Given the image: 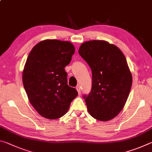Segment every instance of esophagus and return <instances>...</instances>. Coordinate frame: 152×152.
Wrapping results in <instances>:
<instances>
[{"label": "esophagus", "mask_w": 152, "mask_h": 152, "mask_svg": "<svg viewBox=\"0 0 152 152\" xmlns=\"http://www.w3.org/2000/svg\"><path fill=\"white\" fill-rule=\"evenodd\" d=\"M76 89L77 90V91H78V94H80V93H81V91H80V86H79V85H78V86H77L76 87Z\"/></svg>", "instance_id": "obj_1"}]
</instances>
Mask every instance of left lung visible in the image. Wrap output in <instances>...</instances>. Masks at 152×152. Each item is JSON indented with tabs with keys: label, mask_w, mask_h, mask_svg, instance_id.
Listing matches in <instances>:
<instances>
[{
	"label": "left lung",
	"mask_w": 152,
	"mask_h": 152,
	"mask_svg": "<svg viewBox=\"0 0 152 152\" xmlns=\"http://www.w3.org/2000/svg\"><path fill=\"white\" fill-rule=\"evenodd\" d=\"M79 54L91 67V91L83 95L91 116L107 121L121 111L132 85V75L122 51L105 41L92 40L80 45Z\"/></svg>",
	"instance_id": "left-lung-1"
}]
</instances>
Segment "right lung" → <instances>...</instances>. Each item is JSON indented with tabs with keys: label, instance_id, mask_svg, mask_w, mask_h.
I'll use <instances>...</instances> for the list:
<instances>
[{
	"label": "right lung",
	"instance_id": "obj_1",
	"mask_svg": "<svg viewBox=\"0 0 152 152\" xmlns=\"http://www.w3.org/2000/svg\"><path fill=\"white\" fill-rule=\"evenodd\" d=\"M75 52L69 42L47 39L35 45L28 56L23 72V84L30 103L42 117H62L78 95L68 85L64 68Z\"/></svg>",
	"mask_w": 152,
	"mask_h": 152
}]
</instances>
